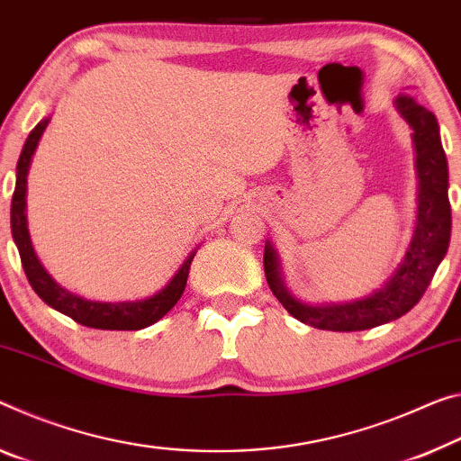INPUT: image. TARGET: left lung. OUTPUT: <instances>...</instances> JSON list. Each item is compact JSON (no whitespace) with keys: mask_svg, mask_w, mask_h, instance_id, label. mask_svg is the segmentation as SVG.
I'll list each match as a JSON object with an SVG mask.
<instances>
[{"mask_svg":"<svg viewBox=\"0 0 461 461\" xmlns=\"http://www.w3.org/2000/svg\"><path fill=\"white\" fill-rule=\"evenodd\" d=\"M400 114L414 129L416 170H419V221L396 275L382 289L353 303L303 305L295 302L283 287L279 265L273 246H265V275L273 295L299 322L320 330L355 332L392 322L411 312L425 295L437 267L447 252L451 238V204L447 196V159L439 137L435 114L420 106L416 98L400 94L396 98Z\"/></svg>","mask_w":461,"mask_h":461,"instance_id":"left-lung-1","label":"left lung"}]
</instances>
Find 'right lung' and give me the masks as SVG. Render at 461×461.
I'll return each mask as SVG.
<instances>
[{"instance_id":"right-lung-1","label":"right lung","mask_w":461,"mask_h":461,"mask_svg":"<svg viewBox=\"0 0 461 461\" xmlns=\"http://www.w3.org/2000/svg\"><path fill=\"white\" fill-rule=\"evenodd\" d=\"M49 119H42L36 125L31 135H28L24 149L20 153L18 167H16V188H14L12 196V236L14 242L18 246L22 268L28 276V283L32 285L42 302L57 312L65 313L71 320H76L77 324L87 328H100V330H141L148 328L153 322H158L159 318H164L170 312L182 295V291L186 287L188 270H191V262L194 258V252L185 260V265L178 268V273L174 275V279L166 285V287L149 299L143 302H129V303H100V302H87L77 295L69 294L63 287H59L47 270L41 267L39 258L32 250L31 236H28L26 228V176L28 167H31L32 153L39 145V139L42 131L47 129Z\"/></svg>"}]
</instances>
